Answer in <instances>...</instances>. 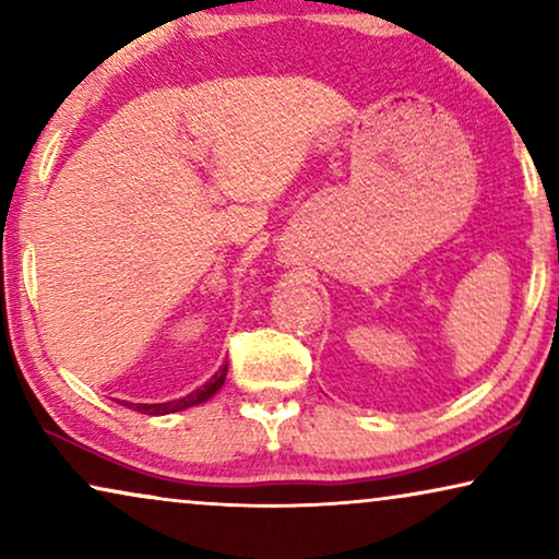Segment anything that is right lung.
Here are the masks:
<instances>
[{
	"label": "right lung",
	"instance_id": "1",
	"mask_svg": "<svg viewBox=\"0 0 559 559\" xmlns=\"http://www.w3.org/2000/svg\"><path fill=\"white\" fill-rule=\"evenodd\" d=\"M226 371H228V364H221V369L213 373V377L205 381L203 386L193 389V392L180 396V400H170V402H157V404H136V402H121L124 407L134 409V412H142V415H150V417H163V415H173V412H182L188 407H195V404H203L209 402L213 394L218 392L221 386H224L226 381Z\"/></svg>",
	"mask_w": 559,
	"mask_h": 559
}]
</instances>
